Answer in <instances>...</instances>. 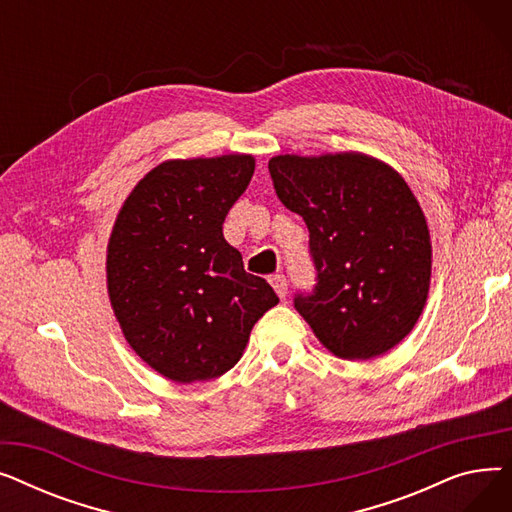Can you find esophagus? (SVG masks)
I'll use <instances>...</instances> for the list:
<instances>
[{"mask_svg":"<svg viewBox=\"0 0 512 512\" xmlns=\"http://www.w3.org/2000/svg\"><path fill=\"white\" fill-rule=\"evenodd\" d=\"M270 284L274 286V290H276V294H278L280 299L286 297V294H288V280H286L284 274H274V276L270 278Z\"/></svg>","mask_w":512,"mask_h":512,"instance_id":"34e87169","label":"esophagus"}]
</instances>
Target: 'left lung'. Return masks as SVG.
I'll list each match as a JSON object with an SVG mask.
<instances>
[{"instance_id":"8db88e82","label":"left lung","mask_w":512,"mask_h":512,"mask_svg":"<svg viewBox=\"0 0 512 512\" xmlns=\"http://www.w3.org/2000/svg\"><path fill=\"white\" fill-rule=\"evenodd\" d=\"M267 168L282 205L309 228L315 284L294 294V309L336 357L384 355L417 324L432 276L429 230L411 188L359 153L278 155Z\"/></svg>"}]
</instances>
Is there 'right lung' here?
<instances>
[{
  "instance_id": "right-lung-1",
  "label": "right lung",
  "mask_w": 512,
  "mask_h": 512,
  "mask_svg": "<svg viewBox=\"0 0 512 512\" xmlns=\"http://www.w3.org/2000/svg\"><path fill=\"white\" fill-rule=\"evenodd\" d=\"M253 172L251 155L164 161L118 213L107 245L114 313L134 353L178 384L232 369L280 301L222 230Z\"/></svg>"
}]
</instances>
